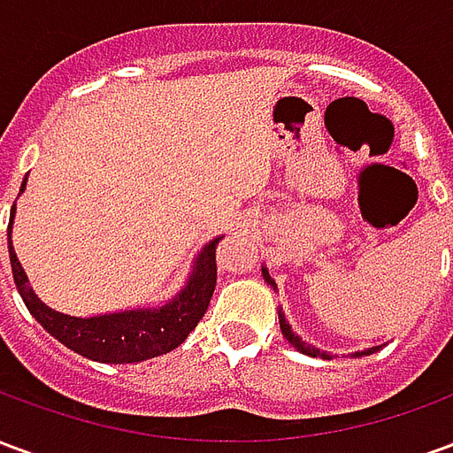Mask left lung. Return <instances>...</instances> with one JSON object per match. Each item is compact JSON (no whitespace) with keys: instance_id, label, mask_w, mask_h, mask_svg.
<instances>
[{"instance_id":"obj_1","label":"left lung","mask_w":453,"mask_h":453,"mask_svg":"<svg viewBox=\"0 0 453 453\" xmlns=\"http://www.w3.org/2000/svg\"><path fill=\"white\" fill-rule=\"evenodd\" d=\"M262 274H265V281H266V284L274 286V279L269 276V272H266V269H262ZM279 325H281V333H284L286 340L291 342V344H294L296 349L303 351V354H308V357H323V359H327V354H325V351L315 349V347H311V344H305V342H301V337H298V334H294V330H291V325L286 323L284 313H279ZM371 351H376V349L359 351V357H361V354H371Z\"/></svg>"}]
</instances>
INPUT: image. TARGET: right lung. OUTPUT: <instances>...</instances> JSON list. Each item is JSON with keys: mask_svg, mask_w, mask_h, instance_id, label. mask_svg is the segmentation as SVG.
I'll list each match as a JSON object with an SVG mask.
<instances>
[{"mask_svg": "<svg viewBox=\"0 0 453 453\" xmlns=\"http://www.w3.org/2000/svg\"><path fill=\"white\" fill-rule=\"evenodd\" d=\"M24 187L26 181L21 184V191ZM14 213L16 206L12 208V218H9V259H12L16 288L35 320L43 325L55 340L63 342L65 347H70L87 359L102 361V364H135V361L167 354L187 340L188 333L196 327L198 320L208 311L218 279L216 250L223 237H216L213 242L203 247L184 291L167 305L94 315V318H73V315L48 308L28 286V279L12 247Z\"/></svg>", "mask_w": 453, "mask_h": 453, "instance_id": "obj_1", "label": "right lung"}]
</instances>
